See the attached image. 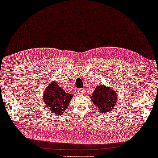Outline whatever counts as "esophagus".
Instances as JSON below:
<instances>
[{
	"instance_id": "1",
	"label": "esophagus",
	"mask_w": 158,
	"mask_h": 158,
	"mask_svg": "<svg viewBox=\"0 0 158 158\" xmlns=\"http://www.w3.org/2000/svg\"><path fill=\"white\" fill-rule=\"evenodd\" d=\"M83 92H84V90L82 89H78L77 90V94H82V93H83Z\"/></svg>"
}]
</instances>
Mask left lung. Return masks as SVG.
I'll use <instances>...</instances> for the list:
<instances>
[{
    "mask_svg": "<svg viewBox=\"0 0 158 158\" xmlns=\"http://www.w3.org/2000/svg\"><path fill=\"white\" fill-rule=\"evenodd\" d=\"M93 103L99 108L100 112L110 111L116 104V93L110 87L104 85H98L94 89L91 97Z\"/></svg>",
    "mask_w": 158,
    "mask_h": 158,
    "instance_id": "1",
    "label": "left lung"
}]
</instances>
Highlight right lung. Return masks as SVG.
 Instances as JSON below:
<instances>
[{"label":"right lung","instance_id":"right-lung-1","mask_svg":"<svg viewBox=\"0 0 158 158\" xmlns=\"http://www.w3.org/2000/svg\"><path fill=\"white\" fill-rule=\"evenodd\" d=\"M72 98L73 94L65 93L59 85L53 82L44 91L43 99L47 108L56 115H60L68 108Z\"/></svg>","mask_w":158,"mask_h":158}]
</instances>
